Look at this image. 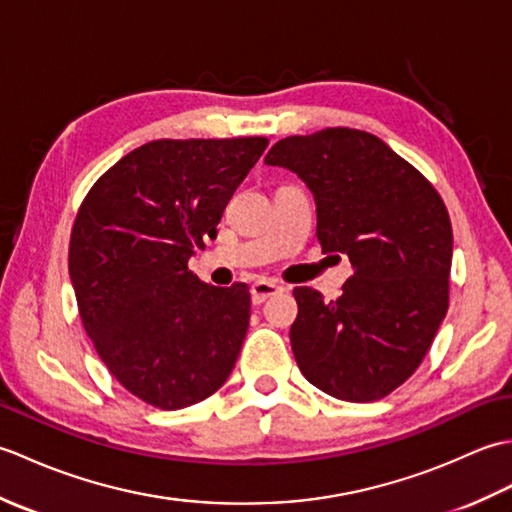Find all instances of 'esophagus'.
<instances>
[{
	"label": "esophagus",
	"instance_id": "esophagus-1",
	"mask_svg": "<svg viewBox=\"0 0 512 512\" xmlns=\"http://www.w3.org/2000/svg\"><path fill=\"white\" fill-rule=\"evenodd\" d=\"M281 290H284V286L273 284V281H266V279H259L253 286H250V299H253L255 306H259V303H264L266 299L275 297Z\"/></svg>",
	"mask_w": 512,
	"mask_h": 512
}]
</instances>
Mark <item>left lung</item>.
I'll return each mask as SVG.
<instances>
[{"label": "left lung", "instance_id": "1", "mask_svg": "<svg viewBox=\"0 0 512 512\" xmlns=\"http://www.w3.org/2000/svg\"><path fill=\"white\" fill-rule=\"evenodd\" d=\"M266 165L308 184L323 253H343L354 268L336 301L308 286L292 292L301 374L347 402L385 398L416 372L449 308L447 206L416 167L361 129L288 136Z\"/></svg>", "mask_w": 512, "mask_h": 512}]
</instances>
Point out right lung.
Segmentation results:
<instances>
[{
    "label": "right lung",
    "instance_id": "obj_1",
    "mask_svg": "<svg viewBox=\"0 0 512 512\" xmlns=\"http://www.w3.org/2000/svg\"><path fill=\"white\" fill-rule=\"evenodd\" d=\"M266 145L151 140L107 169L76 213L68 268L83 328L118 383L151 407L195 405L233 372L250 292L204 284L189 257L217 235Z\"/></svg>",
    "mask_w": 512,
    "mask_h": 512
}]
</instances>
